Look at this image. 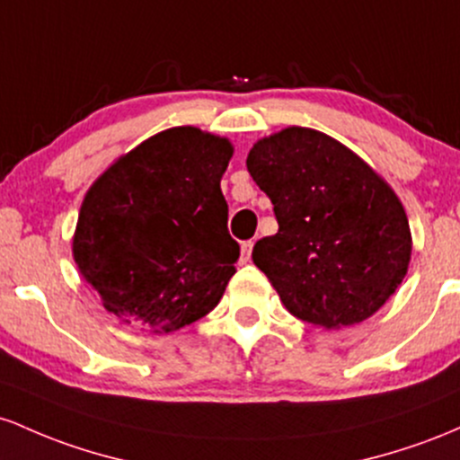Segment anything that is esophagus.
I'll list each match as a JSON object with an SVG mask.
<instances>
[{
    "label": "esophagus",
    "instance_id": "obj_1",
    "mask_svg": "<svg viewBox=\"0 0 460 460\" xmlns=\"http://www.w3.org/2000/svg\"><path fill=\"white\" fill-rule=\"evenodd\" d=\"M252 247H254V241H245V243H241V258L239 261L243 262H250V258H252Z\"/></svg>",
    "mask_w": 460,
    "mask_h": 460
}]
</instances>
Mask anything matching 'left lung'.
Returning a JSON list of instances; mask_svg holds the SVG:
<instances>
[{"label": "left lung", "mask_w": 460, "mask_h": 460, "mask_svg": "<svg viewBox=\"0 0 460 460\" xmlns=\"http://www.w3.org/2000/svg\"><path fill=\"white\" fill-rule=\"evenodd\" d=\"M247 172L278 219L252 258L288 313L339 330L394 296L411 262L409 217L358 154L313 128L288 126L258 138Z\"/></svg>", "instance_id": "8db88e82"}]
</instances>
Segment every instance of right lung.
<instances>
[{
  "instance_id": "add662e5",
  "label": "right lung",
  "mask_w": 460,
  "mask_h": 460,
  "mask_svg": "<svg viewBox=\"0 0 460 460\" xmlns=\"http://www.w3.org/2000/svg\"><path fill=\"white\" fill-rule=\"evenodd\" d=\"M232 154L226 137L169 128L91 184L71 250L108 313L169 334L219 304L239 258L221 193Z\"/></svg>"
}]
</instances>
